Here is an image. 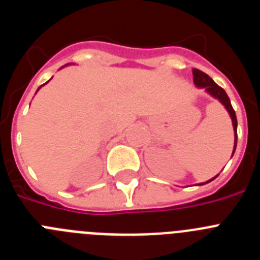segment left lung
Segmentation results:
<instances>
[{
    "instance_id": "1",
    "label": "left lung",
    "mask_w": 260,
    "mask_h": 260,
    "mask_svg": "<svg viewBox=\"0 0 260 260\" xmlns=\"http://www.w3.org/2000/svg\"><path fill=\"white\" fill-rule=\"evenodd\" d=\"M192 75H194L195 86L198 87V88H204V91H206L208 95H211L212 98H215L216 100H219V102L224 105L225 109L228 110L229 116H231V118H232V123H233V130H234V147H233V153H234V151H236V147H237V117H236V112H234L233 107H232L231 100H229L228 95H226V92H225L221 87L217 86V84L213 82L212 78L208 77V75L206 74V73H203V71L198 70V69H192ZM233 153H232V156H233ZM216 177L211 178V180L207 181V182L199 183V185H206V183H208V182H211V181L215 180Z\"/></svg>"
}]
</instances>
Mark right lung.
Segmentation results:
<instances>
[{"label":"right lung","instance_id":"add662e5","mask_svg":"<svg viewBox=\"0 0 260 260\" xmlns=\"http://www.w3.org/2000/svg\"><path fill=\"white\" fill-rule=\"evenodd\" d=\"M47 83H48V82H47ZM47 83H44V84H47ZM44 84H43V86H44ZM40 88H41V86L39 87V88H38V91H39V89H40ZM38 91H36V92H38Z\"/></svg>","mask_w":260,"mask_h":260}]
</instances>
